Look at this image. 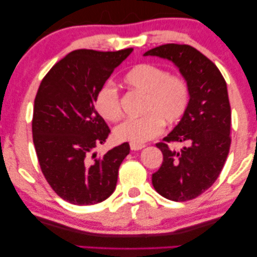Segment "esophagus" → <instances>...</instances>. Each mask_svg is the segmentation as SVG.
<instances>
[{
    "label": "esophagus",
    "instance_id": "esophagus-1",
    "mask_svg": "<svg viewBox=\"0 0 257 257\" xmlns=\"http://www.w3.org/2000/svg\"><path fill=\"white\" fill-rule=\"evenodd\" d=\"M145 146L146 145H144V144H131V145H130V147H131V151L143 150Z\"/></svg>",
    "mask_w": 257,
    "mask_h": 257
}]
</instances>
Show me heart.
<instances>
[{"instance_id":"obj_1","label":"heart","mask_w":257,"mask_h":257,"mask_svg":"<svg viewBox=\"0 0 257 257\" xmlns=\"http://www.w3.org/2000/svg\"><path fill=\"white\" fill-rule=\"evenodd\" d=\"M128 87L145 93L139 118H131L115 126L113 136L118 142L143 144L156 138L163 131L164 122L174 125L181 120L189 104V89L185 79L171 76L149 63L137 64L124 76ZM96 108L110 121L120 118L121 107L118 91L112 84H105L96 96Z\"/></svg>"}]
</instances>
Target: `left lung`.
<instances>
[{"mask_svg":"<svg viewBox=\"0 0 257 257\" xmlns=\"http://www.w3.org/2000/svg\"><path fill=\"white\" fill-rule=\"evenodd\" d=\"M144 56L168 59L189 89L187 111L157 147L164 161L152 174L156 191L172 201H187L207 191L219 177L229 153L231 112L226 80L214 63L186 44H164ZM182 142L180 151L167 142Z\"/></svg>","mask_w":257,"mask_h":257,"instance_id":"1","label":"left lung"}]
</instances>
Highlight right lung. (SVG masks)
<instances>
[{"label": "right lung", "mask_w": 257, "mask_h": 257, "mask_svg": "<svg viewBox=\"0 0 257 257\" xmlns=\"http://www.w3.org/2000/svg\"><path fill=\"white\" fill-rule=\"evenodd\" d=\"M133 51L80 49L52 66L35 98L33 139L51 188L72 205H96L114 192L127 143L98 156L110 128L94 108L98 91Z\"/></svg>", "instance_id": "obj_1"}]
</instances>
